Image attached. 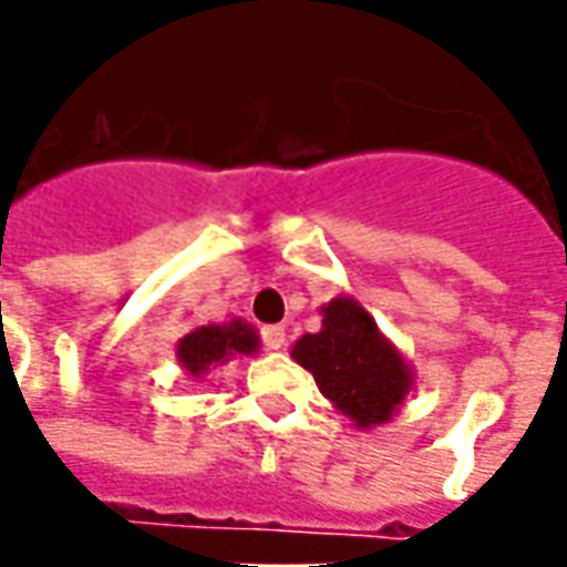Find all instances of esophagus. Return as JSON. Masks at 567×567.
I'll return each mask as SVG.
<instances>
[{
    "label": "esophagus",
    "mask_w": 567,
    "mask_h": 567,
    "mask_svg": "<svg viewBox=\"0 0 567 567\" xmlns=\"http://www.w3.org/2000/svg\"><path fill=\"white\" fill-rule=\"evenodd\" d=\"M261 343H265V349H271V352L284 349L287 346V330L277 328V324H268V328L261 330Z\"/></svg>",
    "instance_id": "34e87169"
}]
</instances>
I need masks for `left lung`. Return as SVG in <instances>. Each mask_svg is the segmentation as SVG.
I'll use <instances>...</instances> for the list:
<instances>
[{
  "label": "left lung",
  "mask_w": 567,
  "mask_h": 567,
  "mask_svg": "<svg viewBox=\"0 0 567 567\" xmlns=\"http://www.w3.org/2000/svg\"><path fill=\"white\" fill-rule=\"evenodd\" d=\"M321 315V330L299 337L292 359L355 427L386 424L412 390V368L352 296L330 299Z\"/></svg>",
  "instance_id": "1"
}]
</instances>
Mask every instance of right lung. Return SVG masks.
<instances>
[{
    "mask_svg": "<svg viewBox=\"0 0 567 567\" xmlns=\"http://www.w3.org/2000/svg\"><path fill=\"white\" fill-rule=\"evenodd\" d=\"M258 333L246 321H227V324H203L189 330L177 343V362L184 364L186 374L203 378L215 364H227L237 355H256Z\"/></svg>",
    "mask_w": 567,
    "mask_h": 567,
    "instance_id": "obj_1",
    "label": "right lung"
}]
</instances>
